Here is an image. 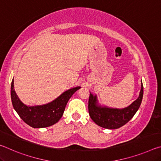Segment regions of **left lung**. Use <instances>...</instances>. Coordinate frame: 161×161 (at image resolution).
<instances>
[{"instance_id":"left-lung-1","label":"left lung","mask_w":161,"mask_h":161,"mask_svg":"<svg viewBox=\"0 0 161 161\" xmlns=\"http://www.w3.org/2000/svg\"><path fill=\"white\" fill-rule=\"evenodd\" d=\"M143 94V86L141 81V89L139 97L129 107L117 109L101 107L97 104V97L92 94L89 98V113L91 119L98 126L108 129H116L128 123L139 108Z\"/></svg>"}]
</instances>
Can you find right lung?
<instances>
[{
  "label": "right lung",
  "instance_id": "add662e5",
  "mask_svg": "<svg viewBox=\"0 0 161 161\" xmlns=\"http://www.w3.org/2000/svg\"><path fill=\"white\" fill-rule=\"evenodd\" d=\"M13 84V79L10 92L13 108L23 121L32 128H45L58 122L63 115L67 102L73 94L80 89V86L70 89L47 104L28 107L19 99Z\"/></svg>",
  "mask_w": 161,
  "mask_h": 161
}]
</instances>
